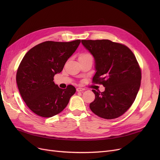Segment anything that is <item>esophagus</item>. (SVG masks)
Returning a JSON list of instances; mask_svg holds the SVG:
<instances>
[{
    "label": "esophagus",
    "mask_w": 160,
    "mask_h": 160,
    "mask_svg": "<svg viewBox=\"0 0 160 160\" xmlns=\"http://www.w3.org/2000/svg\"><path fill=\"white\" fill-rule=\"evenodd\" d=\"M84 90H85V89L81 88H77V91H78V92L83 91H84Z\"/></svg>",
    "instance_id": "esophagus-1"
}]
</instances>
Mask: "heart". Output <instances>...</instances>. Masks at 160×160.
<instances>
[{"label": "heart", "mask_w": 160, "mask_h": 160, "mask_svg": "<svg viewBox=\"0 0 160 160\" xmlns=\"http://www.w3.org/2000/svg\"><path fill=\"white\" fill-rule=\"evenodd\" d=\"M86 57H92L91 55L90 54H89V53H83V54H81L79 59H81V58H86Z\"/></svg>", "instance_id": "heart-1"}]
</instances>
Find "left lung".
<instances>
[{
	"label": "left lung",
	"instance_id": "8db88e82",
	"mask_svg": "<svg viewBox=\"0 0 160 160\" xmlns=\"http://www.w3.org/2000/svg\"><path fill=\"white\" fill-rule=\"evenodd\" d=\"M81 43L94 57L93 81L105 87L101 93L92 90L95 98L89 108L100 118H117L132 106L140 88L142 73L136 58L128 47L109 40Z\"/></svg>",
	"mask_w": 160,
	"mask_h": 160
}]
</instances>
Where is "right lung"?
<instances>
[{
    "mask_svg": "<svg viewBox=\"0 0 160 160\" xmlns=\"http://www.w3.org/2000/svg\"><path fill=\"white\" fill-rule=\"evenodd\" d=\"M81 40L71 42L45 41L28 51L19 65L16 79L22 99L33 113L51 118L63 110L76 89L68 85L62 89L53 81Z\"/></svg>",
    "mask_w": 160,
    "mask_h": 160,
    "instance_id": "add662e5",
    "label": "right lung"
}]
</instances>
